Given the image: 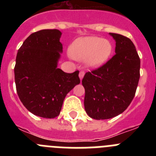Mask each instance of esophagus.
<instances>
[{"mask_svg": "<svg viewBox=\"0 0 156 156\" xmlns=\"http://www.w3.org/2000/svg\"><path fill=\"white\" fill-rule=\"evenodd\" d=\"M84 71H83V70H81L80 72V73H79V77H80V79L82 80V79L83 78V76H84Z\"/></svg>", "mask_w": 156, "mask_h": 156, "instance_id": "esophagus-1", "label": "esophagus"}]
</instances>
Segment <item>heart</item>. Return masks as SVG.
Here are the masks:
<instances>
[{
    "label": "heart",
    "mask_w": 156,
    "mask_h": 156,
    "mask_svg": "<svg viewBox=\"0 0 156 156\" xmlns=\"http://www.w3.org/2000/svg\"><path fill=\"white\" fill-rule=\"evenodd\" d=\"M112 51L108 40L97 37H81L76 40L69 48L70 55L76 59H85L89 67L98 68L108 61Z\"/></svg>",
    "instance_id": "obj_1"
}]
</instances>
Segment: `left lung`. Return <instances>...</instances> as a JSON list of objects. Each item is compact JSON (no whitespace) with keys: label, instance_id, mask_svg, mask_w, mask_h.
I'll return each mask as SVG.
<instances>
[{"label":"left lung","instance_id":"8db88e82","mask_svg":"<svg viewBox=\"0 0 156 156\" xmlns=\"http://www.w3.org/2000/svg\"><path fill=\"white\" fill-rule=\"evenodd\" d=\"M115 54L98 68L86 73L82 80L85 89L84 108L92 119H107L119 115L134 98L140 61L133 43L117 34Z\"/></svg>","mask_w":156,"mask_h":156}]
</instances>
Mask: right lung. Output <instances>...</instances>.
I'll list each match as a JSON object with an SVG mask.
<instances>
[{
    "label": "right lung",
    "instance_id": "obj_1",
    "mask_svg": "<svg viewBox=\"0 0 156 156\" xmlns=\"http://www.w3.org/2000/svg\"><path fill=\"white\" fill-rule=\"evenodd\" d=\"M58 30L32 34L18 51L14 69L16 91L23 105L46 119L60 113L66 94L80 83L79 71L66 73L57 68L62 44Z\"/></svg>",
    "mask_w": 156,
    "mask_h": 156
}]
</instances>
